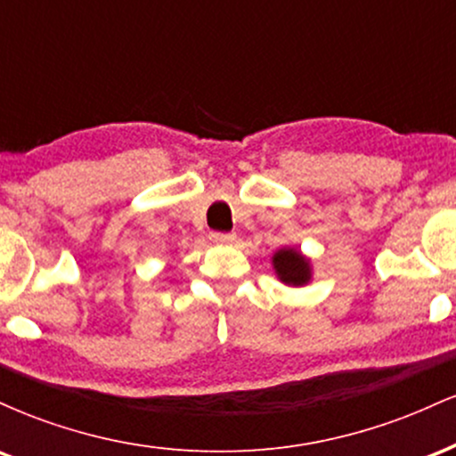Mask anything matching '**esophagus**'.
Masks as SVG:
<instances>
[{
	"label": "esophagus",
	"instance_id": "esophagus-1",
	"mask_svg": "<svg viewBox=\"0 0 456 456\" xmlns=\"http://www.w3.org/2000/svg\"><path fill=\"white\" fill-rule=\"evenodd\" d=\"M210 240L216 244H232L235 242V233H221V232H212Z\"/></svg>",
	"mask_w": 456,
	"mask_h": 456
}]
</instances>
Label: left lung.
<instances>
[{
	"instance_id": "1",
	"label": "left lung",
	"mask_w": 456,
	"mask_h": 456,
	"mask_svg": "<svg viewBox=\"0 0 456 456\" xmlns=\"http://www.w3.org/2000/svg\"><path fill=\"white\" fill-rule=\"evenodd\" d=\"M276 274L285 285H306L311 281V264L296 248H282L272 257Z\"/></svg>"
}]
</instances>
